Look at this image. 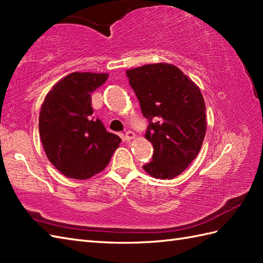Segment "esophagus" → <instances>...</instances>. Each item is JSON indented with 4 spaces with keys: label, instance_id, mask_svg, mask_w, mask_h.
Masks as SVG:
<instances>
[{
    "label": "esophagus",
    "instance_id": "1",
    "mask_svg": "<svg viewBox=\"0 0 263 263\" xmlns=\"http://www.w3.org/2000/svg\"><path fill=\"white\" fill-rule=\"evenodd\" d=\"M135 138H136V135L132 131H126L125 132V135H124V140L125 141H130V140H132V139H135Z\"/></svg>",
    "mask_w": 263,
    "mask_h": 263
}]
</instances>
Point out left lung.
<instances>
[{"mask_svg": "<svg viewBox=\"0 0 263 263\" xmlns=\"http://www.w3.org/2000/svg\"><path fill=\"white\" fill-rule=\"evenodd\" d=\"M126 76L150 122L144 138L152 142L154 156L143 170L155 178L172 180L187 168L202 146L206 131L202 93L168 63L139 66Z\"/></svg>", "mask_w": 263, "mask_h": 263, "instance_id": "8db88e82", "label": "left lung"}]
</instances>
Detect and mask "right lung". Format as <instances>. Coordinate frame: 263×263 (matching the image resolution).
I'll return each mask as SVG.
<instances>
[{
  "label": "right lung",
  "mask_w": 263,
  "mask_h": 263,
  "mask_svg": "<svg viewBox=\"0 0 263 263\" xmlns=\"http://www.w3.org/2000/svg\"><path fill=\"white\" fill-rule=\"evenodd\" d=\"M108 73L73 72L46 95L39 113V135L48 160L63 175L87 180L105 170L121 138L92 116L91 92Z\"/></svg>",
  "instance_id": "1"
}]
</instances>
